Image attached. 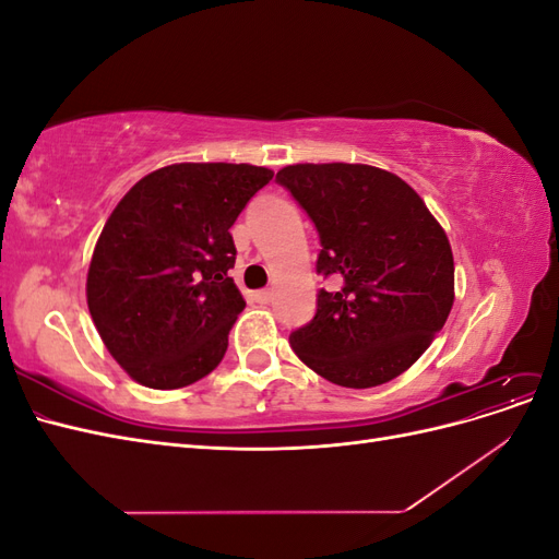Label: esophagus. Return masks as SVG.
<instances>
[{
  "label": "esophagus",
  "instance_id": "1",
  "mask_svg": "<svg viewBox=\"0 0 559 559\" xmlns=\"http://www.w3.org/2000/svg\"><path fill=\"white\" fill-rule=\"evenodd\" d=\"M253 298H257L259 302H263V306H267V302L275 298V294H273V289H261V292L253 294Z\"/></svg>",
  "mask_w": 559,
  "mask_h": 559
}]
</instances>
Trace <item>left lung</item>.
I'll list each match as a JSON object with an SVG mask.
<instances>
[{"label":"left lung","instance_id":"left-lung-1","mask_svg":"<svg viewBox=\"0 0 559 559\" xmlns=\"http://www.w3.org/2000/svg\"><path fill=\"white\" fill-rule=\"evenodd\" d=\"M319 230L317 314L289 335L298 359L349 389L399 378L427 352L454 302L443 226L415 189L364 163H298L277 173Z\"/></svg>","mask_w":559,"mask_h":559}]
</instances>
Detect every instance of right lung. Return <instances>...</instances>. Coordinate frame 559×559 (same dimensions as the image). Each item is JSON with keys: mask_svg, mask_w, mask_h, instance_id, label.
<instances>
[{"mask_svg": "<svg viewBox=\"0 0 559 559\" xmlns=\"http://www.w3.org/2000/svg\"><path fill=\"white\" fill-rule=\"evenodd\" d=\"M273 175L249 163H175L142 177L114 207L93 249L86 300L134 382L181 389L222 364L247 306L228 277L230 226Z\"/></svg>", "mask_w": 559, "mask_h": 559, "instance_id": "right-lung-1", "label": "right lung"}]
</instances>
